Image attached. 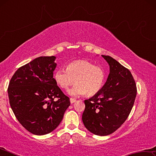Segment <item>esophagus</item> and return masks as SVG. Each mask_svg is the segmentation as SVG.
Returning <instances> with one entry per match:
<instances>
[{
    "mask_svg": "<svg viewBox=\"0 0 156 156\" xmlns=\"http://www.w3.org/2000/svg\"><path fill=\"white\" fill-rule=\"evenodd\" d=\"M76 102V99H74V98H70V102H71V104L74 103V102Z\"/></svg>",
    "mask_w": 156,
    "mask_h": 156,
    "instance_id": "34e87169",
    "label": "esophagus"
}]
</instances>
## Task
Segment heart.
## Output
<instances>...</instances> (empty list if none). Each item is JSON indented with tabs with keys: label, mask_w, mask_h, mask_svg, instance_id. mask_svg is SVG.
<instances>
[{
	"label": "heart",
	"mask_w": 156,
	"mask_h": 156,
	"mask_svg": "<svg viewBox=\"0 0 156 156\" xmlns=\"http://www.w3.org/2000/svg\"><path fill=\"white\" fill-rule=\"evenodd\" d=\"M54 78L60 87L67 89L74 83L76 85L68 90L73 97H79L87 94L94 96L103 86L105 72L103 69L87 60H77L67 66V69L59 68L55 71Z\"/></svg>",
	"instance_id": "1"
}]
</instances>
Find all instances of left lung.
Wrapping results in <instances>:
<instances>
[{"label":"left lung","instance_id":"left-lung-1","mask_svg":"<svg viewBox=\"0 0 156 156\" xmlns=\"http://www.w3.org/2000/svg\"><path fill=\"white\" fill-rule=\"evenodd\" d=\"M102 56L109 65V76L98 93L84 100L82 119L91 133L104 136L112 133L125 122L133 106L137 89L128 69L112 57Z\"/></svg>","mask_w":156,"mask_h":156}]
</instances>
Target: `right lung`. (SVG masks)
I'll return each instance as SVG.
<instances>
[{"instance_id": "right-lung-1", "label": "right lung", "mask_w": 156, "mask_h": 156, "mask_svg": "<svg viewBox=\"0 0 156 156\" xmlns=\"http://www.w3.org/2000/svg\"><path fill=\"white\" fill-rule=\"evenodd\" d=\"M56 58L54 56L36 58L18 69L9 84L7 92L13 112L23 127L34 135L54 131L70 105L69 98L53 76Z\"/></svg>"}]
</instances>
